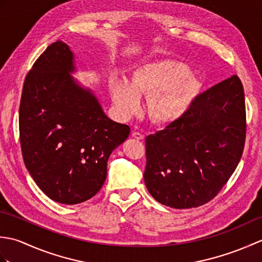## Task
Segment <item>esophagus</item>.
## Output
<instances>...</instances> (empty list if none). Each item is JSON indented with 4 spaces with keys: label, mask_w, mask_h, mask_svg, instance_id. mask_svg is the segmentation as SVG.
<instances>
[{
    "label": "esophagus",
    "mask_w": 262,
    "mask_h": 262,
    "mask_svg": "<svg viewBox=\"0 0 262 262\" xmlns=\"http://www.w3.org/2000/svg\"><path fill=\"white\" fill-rule=\"evenodd\" d=\"M133 137H134L135 140H137V141L144 140V135L140 132H133Z\"/></svg>",
    "instance_id": "esophagus-1"
}]
</instances>
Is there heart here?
Instances as JSON below:
<instances>
[{"instance_id":"1","label":"heart","mask_w":262,"mask_h":262,"mask_svg":"<svg viewBox=\"0 0 262 262\" xmlns=\"http://www.w3.org/2000/svg\"><path fill=\"white\" fill-rule=\"evenodd\" d=\"M202 82L189 66L179 60L162 59L141 65L130 76L110 82V93L121 114L132 116L141 108V97L147 98L149 118L169 125L182 118L202 92Z\"/></svg>"}]
</instances>
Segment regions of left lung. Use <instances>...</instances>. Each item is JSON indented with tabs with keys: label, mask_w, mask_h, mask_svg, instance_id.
<instances>
[{
	"label": "left lung",
	"mask_w": 262,
	"mask_h": 262,
	"mask_svg": "<svg viewBox=\"0 0 262 262\" xmlns=\"http://www.w3.org/2000/svg\"><path fill=\"white\" fill-rule=\"evenodd\" d=\"M246 133L243 85L232 75L200 93L182 118L145 138L148 192L177 209L210 202L240 162Z\"/></svg>",
	"instance_id": "8db88e82"
}]
</instances>
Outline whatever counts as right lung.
Segmentation results:
<instances>
[{
    "label": "right lung",
    "mask_w": 262,
    "mask_h": 262,
    "mask_svg": "<svg viewBox=\"0 0 262 262\" xmlns=\"http://www.w3.org/2000/svg\"><path fill=\"white\" fill-rule=\"evenodd\" d=\"M73 54L49 45L28 72L19 108L22 158L41 191L65 205L85 202L107 178V162L130 133L70 75Z\"/></svg>",
    "instance_id": "right-lung-1"
}]
</instances>
